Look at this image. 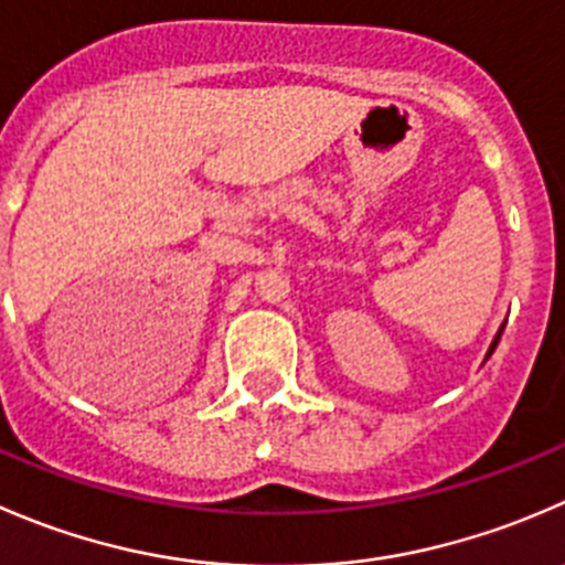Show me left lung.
Returning <instances> with one entry per match:
<instances>
[{
  "mask_svg": "<svg viewBox=\"0 0 565 565\" xmlns=\"http://www.w3.org/2000/svg\"><path fill=\"white\" fill-rule=\"evenodd\" d=\"M502 328H505V326H502ZM502 328H500V331H497V337H494V342H491V348H489V353H486V359H491V353H494L497 342H500V337H502Z\"/></svg>",
  "mask_w": 565,
  "mask_h": 565,
  "instance_id": "8db88e82",
  "label": "left lung"
}]
</instances>
